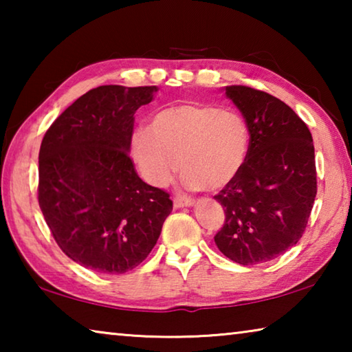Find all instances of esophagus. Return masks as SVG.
I'll return each instance as SVG.
<instances>
[{
    "instance_id": "obj_1",
    "label": "esophagus",
    "mask_w": 352,
    "mask_h": 352,
    "mask_svg": "<svg viewBox=\"0 0 352 352\" xmlns=\"http://www.w3.org/2000/svg\"><path fill=\"white\" fill-rule=\"evenodd\" d=\"M195 201L192 199H184V197H175L174 199V206L175 208H186V206H194Z\"/></svg>"
}]
</instances>
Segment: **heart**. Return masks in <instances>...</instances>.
I'll return each instance as SVG.
<instances>
[{
	"label": "heart",
	"instance_id": "b5f03b06",
	"mask_svg": "<svg viewBox=\"0 0 352 352\" xmlns=\"http://www.w3.org/2000/svg\"><path fill=\"white\" fill-rule=\"evenodd\" d=\"M250 129L243 116L210 104H180L158 111L151 129L135 130L130 155L142 178L163 188L177 169L186 189L219 190L247 162Z\"/></svg>",
	"mask_w": 352,
	"mask_h": 352
}]
</instances>
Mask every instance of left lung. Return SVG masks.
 Returning a JSON list of instances; mask_svg holds the SVG:
<instances>
[{
	"label": "left lung",
	"instance_id": "8db88e82",
	"mask_svg": "<svg viewBox=\"0 0 352 352\" xmlns=\"http://www.w3.org/2000/svg\"><path fill=\"white\" fill-rule=\"evenodd\" d=\"M250 129L242 170L216 195L225 223L217 248L241 265L269 262L301 239L315 195L312 135L283 100L243 85L225 87Z\"/></svg>",
	"mask_w": 352,
	"mask_h": 352
}]
</instances>
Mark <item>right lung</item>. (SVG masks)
<instances>
[{
  "label": "right lung",
  "mask_w": 352,
  "mask_h": 352,
  "mask_svg": "<svg viewBox=\"0 0 352 352\" xmlns=\"http://www.w3.org/2000/svg\"><path fill=\"white\" fill-rule=\"evenodd\" d=\"M157 87L102 85L71 104L43 136L38 205L62 252L119 275L157 243L172 200L136 174L129 157L135 113Z\"/></svg>",
  "instance_id": "add662e5"
}]
</instances>
